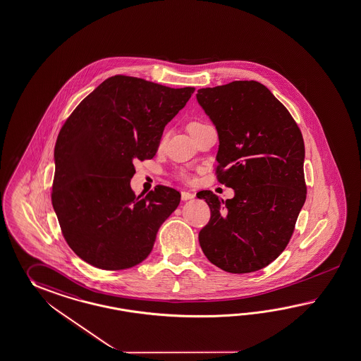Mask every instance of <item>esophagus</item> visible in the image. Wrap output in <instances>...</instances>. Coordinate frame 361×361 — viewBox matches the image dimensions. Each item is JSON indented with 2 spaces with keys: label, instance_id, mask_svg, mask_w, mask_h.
<instances>
[{
  "label": "esophagus",
  "instance_id": "obj_1",
  "mask_svg": "<svg viewBox=\"0 0 361 361\" xmlns=\"http://www.w3.org/2000/svg\"><path fill=\"white\" fill-rule=\"evenodd\" d=\"M193 193H190V192H186V190H184V192H181V200H183V201H188V200H193Z\"/></svg>",
  "mask_w": 361,
  "mask_h": 361
}]
</instances>
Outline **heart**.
I'll list each match as a JSON object with an SVG mask.
<instances>
[{
  "label": "heart",
  "instance_id": "b5f03b06",
  "mask_svg": "<svg viewBox=\"0 0 361 361\" xmlns=\"http://www.w3.org/2000/svg\"><path fill=\"white\" fill-rule=\"evenodd\" d=\"M201 125H204V123H198V121H194V123H190L189 126H201Z\"/></svg>",
  "mask_w": 361,
  "mask_h": 361
}]
</instances>
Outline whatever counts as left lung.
Listing matches in <instances>:
<instances>
[{
  "label": "left lung",
  "instance_id": "obj_1",
  "mask_svg": "<svg viewBox=\"0 0 361 361\" xmlns=\"http://www.w3.org/2000/svg\"><path fill=\"white\" fill-rule=\"evenodd\" d=\"M197 100L219 134L216 178L235 190L226 202L197 193L212 216L198 240L212 264L253 273L288 245L307 200L302 134L287 108L255 80L198 90Z\"/></svg>",
  "mask_w": 361,
  "mask_h": 361
}]
</instances>
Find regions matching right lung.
I'll return each instance as SVG.
<instances>
[{
	"label": "right lung",
	"mask_w": 361,
	"mask_h": 361,
	"mask_svg": "<svg viewBox=\"0 0 361 361\" xmlns=\"http://www.w3.org/2000/svg\"><path fill=\"white\" fill-rule=\"evenodd\" d=\"M115 75L80 102L54 146L52 204L62 236L85 262L123 270L151 253L181 194L158 185L135 195L134 161L155 157L163 130L194 92Z\"/></svg>",
	"instance_id": "obj_1"
}]
</instances>
